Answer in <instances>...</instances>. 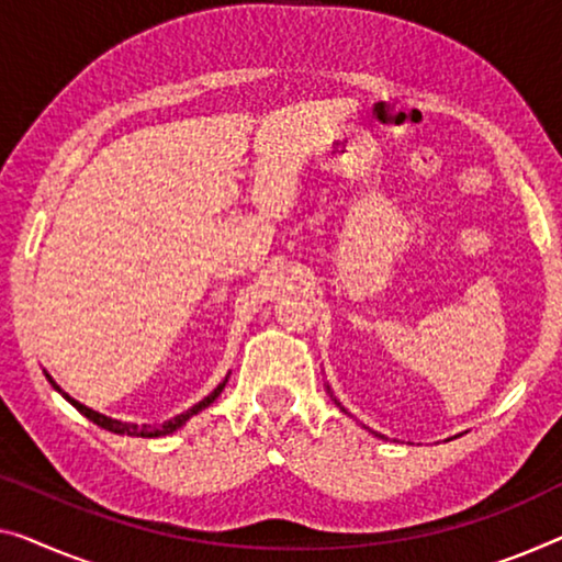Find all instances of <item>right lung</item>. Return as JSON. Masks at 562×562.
I'll return each mask as SVG.
<instances>
[{
    "label": "right lung",
    "instance_id": "right-lung-1",
    "mask_svg": "<svg viewBox=\"0 0 562 562\" xmlns=\"http://www.w3.org/2000/svg\"><path fill=\"white\" fill-rule=\"evenodd\" d=\"M45 375H47V381L53 383V389H55V391H60L63 396H65L67 401H70V404H72L75 408H78V412H80L82 416H88L90 422L100 426V429H108V431H113V434H128V437H144V439L166 437V434H173L176 429H181V426L187 424L191 416H196L199 412H204L206 406H212L214 401L220 398V393L224 391V386H227V379H229V375H227V379H224V381L220 383V386H216L212 393H209L206 398H201L199 404L191 406L189 412H183V414H179V416H173V418H169V422H164V424H154V426H150V424H144V426H138V424H125V422H119V418H111V416H105V414H98V412H93V408H88L86 404H80V401H75V398L67 396V393H65L60 386H57L55 381H53V375H49V373H45Z\"/></svg>",
    "mask_w": 562,
    "mask_h": 562
}]
</instances>
